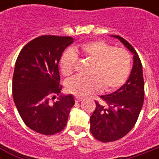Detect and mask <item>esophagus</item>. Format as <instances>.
Returning a JSON list of instances; mask_svg holds the SVG:
<instances>
[{
  "instance_id": "34e87169",
  "label": "esophagus",
  "mask_w": 159,
  "mask_h": 159,
  "mask_svg": "<svg viewBox=\"0 0 159 159\" xmlns=\"http://www.w3.org/2000/svg\"><path fill=\"white\" fill-rule=\"evenodd\" d=\"M82 97H80V96H76L75 97V101L76 102H80V101H82Z\"/></svg>"
}]
</instances>
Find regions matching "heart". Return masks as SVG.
I'll use <instances>...</instances> for the list:
<instances>
[{"label":"heart","instance_id":"1","mask_svg":"<svg viewBox=\"0 0 159 159\" xmlns=\"http://www.w3.org/2000/svg\"><path fill=\"white\" fill-rule=\"evenodd\" d=\"M84 57L94 63L89 78L73 77L65 83L68 92L86 96L103 91L111 93L121 88L131 72L132 56L125 48H119L103 40H93L80 46ZM78 55L68 49L60 60V69L64 76H70L76 67Z\"/></svg>","mask_w":159,"mask_h":159}]
</instances>
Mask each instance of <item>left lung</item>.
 <instances>
[{"label":"left lung","instance_id":"8db88e82","mask_svg":"<svg viewBox=\"0 0 159 159\" xmlns=\"http://www.w3.org/2000/svg\"><path fill=\"white\" fill-rule=\"evenodd\" d=\"M132 53L134 65L128 80L112 94L101 96L102 102H95V109L90 117V132L102 143L119 140L134 126L144 100L143 65L137 52L126 40L116 35Z\"/></svg>","mask_w":159,"mask_h":159}]
</instances>
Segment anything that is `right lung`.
Instances as JSON below:
<instances>
[{
    "mask_svg": "<svg viewBox=\"0 0 159 159\" xmlns=\"http://www.w3.org/2000/svg\"><path fill=\"white\" fill-rule=\"evenodd\" d=\"M69 36L42 35L29 41L16 58L12 80V95L25 124L45 135L63 131L75 101L61 94L58 63L67 47Z\"/></svg>",
    "mask_w": 159,
    "mask_h": 159,
    "instance_id": "obj_1",
    "label": "right lung"
}]
</instances>
